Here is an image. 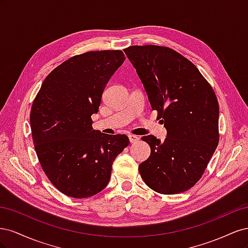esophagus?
Here are the masks:
<instances>
[{"label": "esophagus", "mask_w": 248, "mask_h": 248, "mask_svg": "<svg viewBox=\"0 0 248 248\" xmlns=\"http://www.w3.org/2000/svg\"><path fill=\"white\" fill-rule=\"evenodd\" d=\"M128 138H129V140H130L131 144H132V142H137L140 140L139 137L133 136V134H130V136H128Z\"/></svg>", "instance_id": "obj_1"}]
</instances>
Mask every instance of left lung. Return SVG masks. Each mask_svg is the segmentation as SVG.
<instances>
[{
    "mask_svg": "<svg viewBox=\"0 0 248 248\" xmlns=\"http://www.w3.org/2000/svg\"><path fill=\"white\" fill-rule=\"evenodd\" d=\"M124 52L168 131L164 141L141 138L151 154L139 166L140 177L158 193L188 190L202 178L219 141L214 90L196 65L170 47L133 46Z\"/></svg>",
    "mask_w": 248,
    "mask_h": 248,
    "instance_id": "obj_1",
    "label": "left lung"
}]
</instances>
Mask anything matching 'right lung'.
<instances>
[{
    "mask_svg": "<svg viewBox=\"0 0 248 248\" xmlns=\"http://www.w3.org/2000/svg\"><path fill=\"white\" fill-rule=\"evenodd\" d=\"M124 60L122 50L73 56L48 74L33 101L37 157L50 183L67 197L86 199L106 188L116 157L129 145L125 134L94 130L91 118Z\"/></svg>",
    "mask_w": 248,
    "mask_h": 248,
    "instance_id": "obj_1",
    "label": "right lung"
}]
</instances>
